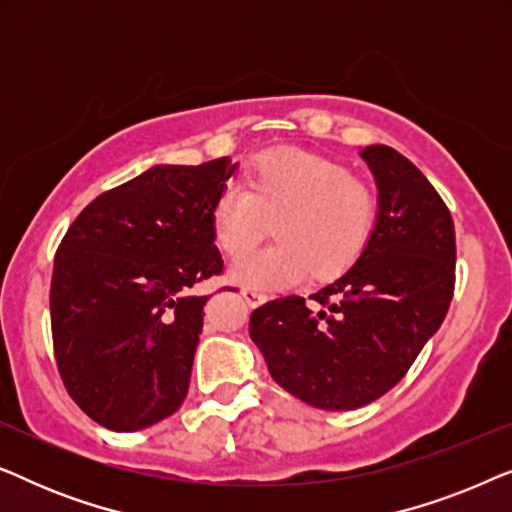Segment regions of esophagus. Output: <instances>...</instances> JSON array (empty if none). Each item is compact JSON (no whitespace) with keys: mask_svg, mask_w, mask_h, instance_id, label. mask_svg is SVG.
I'll return each mask as SVG.
<instances>
[{"mask_svg":"<svg viewBox=\"0 0 512 512\" xmlns=\"http://www.w3.org/2000/svg\"><path fill=\"white\" fill-rule=\"evenodd\" d=\"M242 296L249 303V307H258L268 300V296H265L263 291H256V289H242Z\"/></svg>","mask_w":512,"mask_h":512,"instance_id":"esophagus-1","label":"esophagus"}]
</instances>
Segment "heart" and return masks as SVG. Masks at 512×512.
<instances>
[{
	"instance_id": "obj_1",
	"label": "heart",
	"mask_w": 512,
	"mask_h": 512,
	"mask_svg": "<svg viewBox=\"0 0 512 512\" xmlns=\"http://www.w3.org/2000/svg\"><path fill=\"white\" fill-rule=\"evenodd\" d=\"M380 202L338 160L298 149L258 153L240 181H226L212 205L214 240L228 256L260 241L273 223L278 242L237 258L235 282L291 289L307 277H338L375 233Z\"/></svg>"
}]
</instances>
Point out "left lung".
<instances>
[{
	"label": "left lung",
	"mask_w": 512,
	"mask_h": 512,
	"mask_svg": "<svg viewBox=\"0 0 512 512\" xmlns=\"http://www.w3.org/2000/svg\"><path fill=\"white\" fill-rule=\"evenodd\" d=\"M361 158L380 188V216L359 261L305 298L251 312L249 335L279 387L324 410L387 394L443 324L454 293V223L429 179L384 144Z\"/></svg>",
	"instance_id": "left-lung-1"
}]
</instances>
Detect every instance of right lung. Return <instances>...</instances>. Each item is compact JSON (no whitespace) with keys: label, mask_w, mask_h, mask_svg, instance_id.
<instances>
[{"label":"right lung","mask_w":512,"mask_h":512,"mask_svg":"<svg viewBox=\"0 0 512 512\" xmlns=\"http://www.w3.org/2000/svg\"><path fill=\"white\" fill-rule=\"evenodd\" d=\"M228 158L156 165L83 207L53 261L51 333L72 401L111 431L170 417L188 394L209 296L223 272L212 205Z\"/></svg>","instance_id":"obj_1"}]
</instances>
